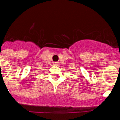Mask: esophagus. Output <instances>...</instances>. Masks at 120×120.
Here are the masks:
<instances>
[{"mask_svg":"<svg viewBox=\"0 0 120 120\" xmlns=\"http://www.w3.org/2000/svg\"><path fill=\"white\" fill-rule=\"evenodd\" d=\"M53 64L55 65H58L59 64V62H53Z\"/></svg>","mask_w":120,"mask_h":120,"instance_id":"34e87169","label":"esophagus"}]
</instances>
